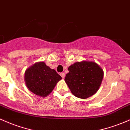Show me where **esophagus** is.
<instances>
[{
	"label": "esophagus",
	"instance_id": "1",
	"mask_svg": "<svg viewBox=\"0 0 130 130\" xmlns=\"http://www.w3.org/2000/svg\"><path fill=\"white\" fill-rule=\"evenodd\" d=\"M60 76H62V78H65V73H61L60 74Z\"/></svg>",
	"mask_w": 130,
	"mask_h": 130
}]
</instances>
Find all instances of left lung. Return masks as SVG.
Wrapping results in <instances>:
<instances>
[{"instance_id": "1", "label": "left lung", "mask_w": 130, "mask_h": 130, "mask_svg": "<svg viewBox=\"0 0 130 130\" xmlns=\"http://www.w3.org/2000/svg\"><path fill=\"white\" fill-rule=\"evenodd\" d=\"M65 81L72 93L81 99L94 95L101 86L104 76L102 69L94 62H78L68 67Z\"/></svg>"}]
</instances>
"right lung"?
Listing matches in <instances>:
<instances>
[{"label":"right lung","instance_id":"add662e5","mask_svg":"<svg viewBox=\"0 0 130 130\" xmlns=\"http://www.w3.org/2000/svg\"><path fill=\"white\" fill-rule=\"evenodd\" d=\"M62 77L44 62H37L26 70L25 81L31 92L41 97H46L52 92Z\"/></svg>","mask_w":130,"mask_h":130}]
</instances>
